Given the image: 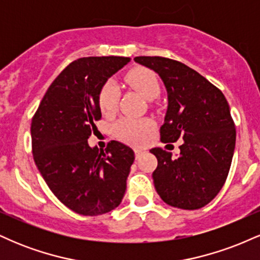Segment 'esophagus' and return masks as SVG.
Masks as SVG:
<instances>
[{"instance_id":"obj_1","label":"esophagus","mask_w":260,"mask_h":260,"mask_svg":"<svg viewBox=\"0 0 260 260\" xmlns=\"http://www.w3.org/2000/svg\"><path fill=\"white\" fill-rule=\"evenodd\" d=\"M134 153H136V159H137V160H139V159H140V156H142L143 151L140 150V149H134Z\"/></svg>"}]
</instances>
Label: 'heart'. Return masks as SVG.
Instances as JSON below:
<instances>
[{
    "mask_svg": "<svg viewBox=\"0 0 260 260\" xmlns=\"http://www.w3.org/2000/svg\"><path fill=\"white\" fill-rule=\"evenodd\" d=\"M127 84L138 91L145 99H154L160 92V84L156 76L150 70L137 67L131 70L126 76ZM118 88L115 83L107 82L101 86L98 96L99 109L103 115L111 116L118 105ZM154 129V122L150 118H121L113 127L116 137L131 144H140L148 134Z\"/></svg>",
    "mask_w": 260,
    "mask_h": 260,
    "instance_id": "1",
    "label": "heart"
}]
</instances>
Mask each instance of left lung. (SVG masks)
Segmentation results:
<instances>
[{
    "mask_svg": "<svg viewBox=\"0 0 260 260\" xmlns=\"http://www.w3.org/2000/svg\"><path fill=\"white\" fill-rule=\"evenodd\" d=\"M138 63L160 76L169 106L160 128L162 143L183 139L177 159L153 148L157 194L171 207L194 210L210 203L228 178L236 143L235 122L225 95L182 62L160 56H139Z\"/></svg>",
    "mask_w": 260,
    "mask_h": 260,
    "instance_id": "left-lung-1",
    "label": "left lung"
}]
</instances>
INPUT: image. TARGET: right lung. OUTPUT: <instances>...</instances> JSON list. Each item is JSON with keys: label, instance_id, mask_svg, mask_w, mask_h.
Returning a JSON list of instances; mask_svg holds the SVG:
<instances>
[{"label": "right lung", "instance_id": "add662e5", "mask_svg": "<svg viewBox=\"0 0 260 260\" xmlns=\"http://www.w3.org/2000/svg\"><path fill=\"white\" fill-rule=\"evenodd\" d=\"M131 61L103 56L76 59L49 86L31 120V150L51 192L74 213L96 216L117 208L126 192L133 150L111 140L105 150L88 138L101 118L98 96Z\"/></svg>", "mask_w": 260, "mask_h": 260}]
</instances>
